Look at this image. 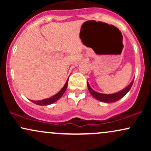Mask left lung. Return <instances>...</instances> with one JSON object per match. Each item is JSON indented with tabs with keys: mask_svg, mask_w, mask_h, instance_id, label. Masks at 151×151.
<instances>
[{
	"mask_svg": "<svg viewBox=\"0 0 151 151\" xmlns=\"http://www.w3.org/2000/svg\"><path fill=\"white\" fill-rule=\"evenodd\" d=\"M133 80H134V79H133V80L131 81V82L130 83L129 85L126 86L125 89H122L121 91H119V92L117 93H111V94H106V93H99L97 91H94V90L90 86L88 81H87V87L90 93H91V94L96 99H97L100 101L105 102V103H111V102H115L118 101V100L121 99V98L124 97L126 93L129 92V90L131 89V86L133 85Z\"/></svg>",
	"mask_w": 151,
	"mask_h": 151,
	"instance_id": "obj_1",
	"label": "left lung"
}]
</instances>
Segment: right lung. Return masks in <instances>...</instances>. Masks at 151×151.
<instances>
[{
  "mask_svg": "<svg viewBox=\"0 0 151 151\" xmlns=\"http://www.w3.org/2000/svg\"><path fill=\"white\" fill-rule=\"evenodd\" d=\"M68 79H67L65 84L64 85L63 87L62 88V89L60 90L58 93H57L56 94L54 95V96H51V97L50 98L45 99H42V100H39V101H33V100H30V101H32V103L35 104L40 105V106H47V105H50V104H52L55 103V102H56L58 100L60 99L62 96L63 93L65 92L66 89H67V84H68Z\"/></svg>",
  "mask_w": 151,
  "mask_h": 151,
  "instance_id": "obj_1",
  "label": "right lung"
}]
</instances>
